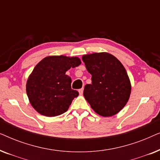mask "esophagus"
Instances as JSON below:
<instances>
[{"label":"esophagus","instance_id":"obj_1","mask_svg":"<svg viewBox=\"0 0 160 160\" xmlns=\"http://www.w3.org/2000/svg\"><path fill=\"white\" fill-rule=\"evenodd\" d=\"M83 92H84V88H82V89H78V92H79L80 95H82Z\"/></svg>","mask_w":160,"mask_h":160}]
</instances>
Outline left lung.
Here are the masks:
<instances>
[{
  "label": "left lung",
  "instance_id": "left-lung-1",
  "mask_svg": "<svg viewBox=\"0 0 160 160\" xmlns=\"http://www.w3.org/2000/svg\"><path fill=\"white\" fill-rule=\"evenodd\" d=\"M82 60L92 75V84L84 87L85 99L102 117L117 114L127 104L131 93L130 81L123 65L107 52L85 54Z\"/></svg>",
  "mask_w": 160,
  "mask_h": 160
}]
</instances>
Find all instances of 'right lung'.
<instances>
[{"label":"right lung","instance_id":"right-lung-1","mask_svg":"<svg viewBox=\"0 0 160 160\" xmlns=\"http://www.w3.org/2000/svg\"><path fill=\"white\" fill-rule=\"evenodd\" d=\"M81 64L77 57L49 56L34 68L28 77L26 92L32 106L46 117L66 112L78 92L71 89V78L65 74Z\"/></svg>","mask_w":160,"mask_h":160}]
</instances>
